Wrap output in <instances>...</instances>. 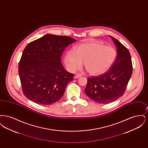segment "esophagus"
Segmentation results:
<instances>
[{"label":"esophagus","mask_w":148,"mask_h":148,"mask_svg":"<svg viewBox=\"0 0 148 148\" xmlns=\"http://www.w3.org/2000/svg\"><path fill=\"white\" fill-rule=\"evenodd\" d=\"M82 77V75H80V74H77V75H75V76H74V78L75 79H77V78H79V77Z\"/></svg>","instance_id":"34e87169"}]
</instances>
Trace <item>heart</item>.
Listing matches in <instances>:
<instances>
[{"label": "heart", "mask_w": 148, "mask_h": 148, "mask_svg": "<svg viewBox=\"0 0 148 148\" xmlns=\"http://www.w3.org/2000/svg\"><path fill=\"white\" fill-rule=\"evenodd\" d=\"M116 51L111 46L90 41L75 46L64 56V63L67 69L75 71L84 62L85 69L92 75H99L109 69L116 58Z\"/></svg>", "instance_id": "b5f03b06"}]
</instances>
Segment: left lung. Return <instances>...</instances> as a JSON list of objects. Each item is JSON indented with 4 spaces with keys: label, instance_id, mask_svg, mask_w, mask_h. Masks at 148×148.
I'll return each instance as SVG.
<instances>
[{
    "label": "left lung",
    "instance_id": "left-lung-1",
    "mask_svg": "<svg viewBox=\"0 0 148 148\" xmlns=\"http://www.w3.org/2000/svg\"><path fill=\"white\" fill-rule=\"evenodd\" d=\"M109 36L117 48L116 60L106 73L88 77L84 90L89 98L100 104L109 103L120 98L125 92L133 72L129 50L117 39Z\"/></svg>",
    "mask_w": 148,
    "mask_h": 148
}]
</instances>
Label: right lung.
<instances>
[{"mask_svg":"<svg viewBox=\"0 0 148 148\" xmlns=\"http://www.w3.org/2000/svg\"><path fill=\"white\" fill-rule=\"evenodd\" d=\"M77 40L68 36L46 34L29 43L19 64L24 95L35 103L49 105L61 98L74 74L64 69L61 56Z\"/></svg>","mask_w":148,"mask_h":148,"instance_id":"add662e5","label":"right lung"}]
</instances>
